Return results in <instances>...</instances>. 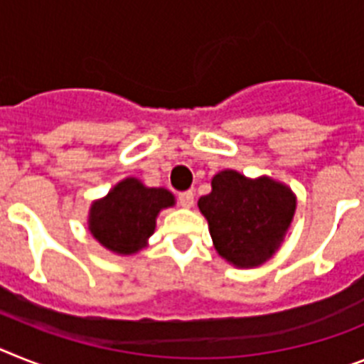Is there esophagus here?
Here are the masks:
<instances>
[{
  "mask_svg": "<svg viewBox=\"0 0 364 364\" xmlns=\"http://www.w3.org/2000/svg\"><path fill=\"white\" fill-rule=\"evenodd\" d=\"M178 200H179V205H181V207L191 208L192 205H194V192H192V191L179 192Z\"/></svg>",
  "mask_w": 364,
  "mask_h": 364,
  "instance_id": "1",
  "label": "esophagus"
}]
</instances>
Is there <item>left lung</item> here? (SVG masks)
Wrapping results in <instances>:
<instances>
[{
    "mask_svg": "<svg viewBox=\"0 0 364 364\" xmlns=\"http://www.w3.org/2000/svg\"><path fill=\"white\" fill-rule=\"evenodd\" d=\"M198 207L207 218L220 257L255 267L273 257L295 214V196L269 178L247 179L235 170L214 176L213 192Z\"/></svg>",
    "mask_w": 364,
    "mask_h": 364,
    "instance_id": "obj_1",
    "label": "left lung"
}]
</instances>
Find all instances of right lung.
<instances>
[{
  "mask_svg": "<svg viewBox=\"0 0 364 364\" xmlns=\"http://www.w3.org/2000/svg\"><path fill=\"white\" fill-rule=\"evenodd\" d=\"M173 196L164 188H148L134 178L121 181L104 200L91 207L90 230L104 247L132 255L154 235L161 208L172 207Z\"/></svg>",
  "mask_w": 364,
  "mask_h": 364,
  "instance_id": "right-lung-1",
  "label": "right lung"
}]
</instances>
